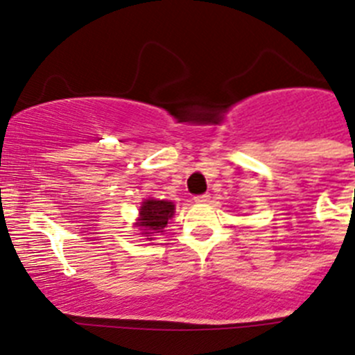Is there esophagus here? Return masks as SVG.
I'll list each match as a JSON object with an SVG mask.
<instances>
[{"mask_svg": "<svg viewBox=\"0 0 355 355\" xmlns=\"http://www.w3.org/2000/svg\"><path fill=\"white\" fill-rule=\"evenodd\" d=\"M209 198H211V196H209V194L196 196V198H194V201L198 202V205H206V202H209Z\"/></svg>", "mask_w": 355, "mask_h": 355, "instance_id": "obj_1", "label": "esophagus"}]
</instances>
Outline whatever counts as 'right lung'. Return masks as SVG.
I'll return each mask as SVG.
<instances>
[{
	"instance_id": "add662e5",
	"label": "right lung",
	"mask_w": 355,
	"mask_h": 355,
	"mask_svg": "<svg viewBox=\"0 0 355 355\" xmlns=\"http://www.w3.org/2000/svg\"><path fill=\"white\" fill-rule=\"evenodd\" d=\"M175 205L170 201H159V199H146L140 206L139 222L135 223L140 227L142 234H146L147 239H153L157 232H164V227L168 225V220L173 216Z\"/></svg>"
}]
</instances>
